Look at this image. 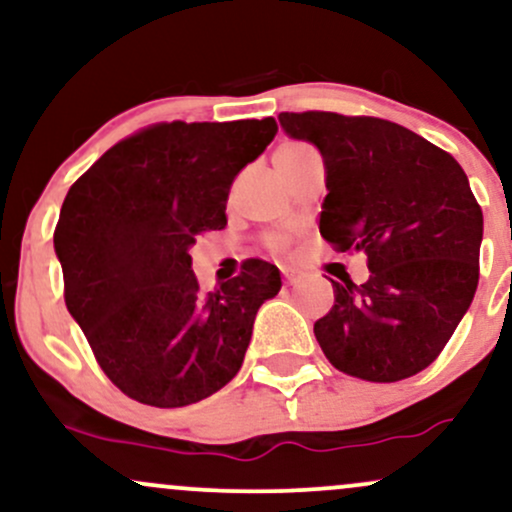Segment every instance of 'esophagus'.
<instances>
[{
	"instance_id": "obj_1",
	"label": "esophagus",
	"mask_w": 512,
	"mask_h": 512,
	"mask_svg": "<svg viewBox=\"0 0 512 512\" xmlns=\"http://www.w3.org/2000/svg\"><path fill=\"white\" fill-rule=\"evenodd\" d=\"M281 274H284L286 284H296V281L301 279V272H296V269H291V267H281Z\"/></svg>"
}]
</instances>
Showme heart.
Masks as SVG:
<instances>
[{
  "mask_svg": "<svg viewBox=\"0 0 512 512\" xmlns=\"http://www.w3.org/2000/svg\"><path fill=\"white\" fill-rule=\"evenodd\" d=\"M296 149H305V144H286V146H281L279 151H296ZM267 245L274 252H284L286 248H289V240H286L284 236H269Z\"/></svg>",
  "mask_w": 512,
  "mask_h": 512,
  "instance_id": "1",
  "label": "heart"
}]
</instances>
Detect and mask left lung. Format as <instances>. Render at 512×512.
Segmentation results:
<instances>
[{"label":"left lung","instance_id":"left-lung-1","mask_svg":"<svg viewBox=\"0 0 512 512\" xmlns=\"http://www.w3.org/2000/svg\"><path fill=\"white\" fill-rule=\"evenodd\" d=\"M325 158L320 233L363 252L366 284L334 286L315 337L337 370L397 383L436 361L479 284L484 216L460 163L397 122L325 110L281 113Z\"/></svg>","mask_w":512,"mask_h":512}]
</instances>
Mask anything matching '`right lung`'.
<instances>
[{"label":"right lung","mask_w":512,"mask_h":512,"mask_svg":"<svg viewBox=\"0 0 512 512\" xmlns=\"http://www.w3.org/2000/svg\"><path fill=\"white\" fill-rule=\"evenodd\" d=\"M276 129L274 117L158 122L117 142L69 187L55 228L64 303L127 397L187 407L243 366L257 310L281 289L279 269L245 260L238 276L204 293L190 248L226 228L233 180Z\"/></svg>","instance_id":"obj_1"}]
</instances>
